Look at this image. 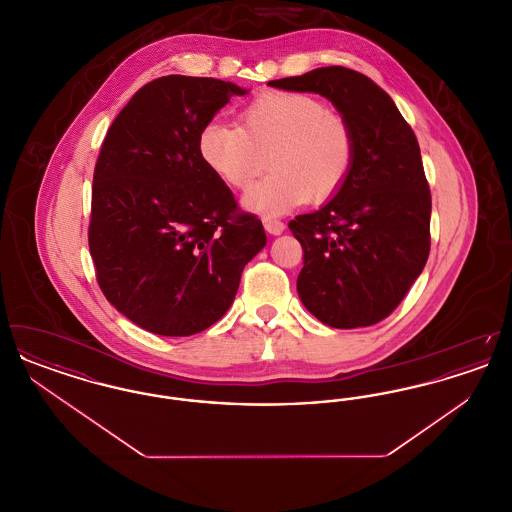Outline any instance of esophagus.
<instances>
[{
    "mask_svg": "<svg viewBox=\"0 0 512 512\" xmlns=\"http://www.w3.org/2000/svg\"><path fill=\"white\" fill-rule=\"evenodd\" d=\"M263 226H265L268 234H272V236H278V234H282L286 230V224L282 220L270 219V217L263 219Z\"/></svg>",
    "mask_w": 512,
    "mask_h": 512,
    "instance_id": "esophagus-1",
    "label": "esophagus"
}]
</instances>
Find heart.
Returning <instances> with one entry per match:
<instances>
[{"instance_id": "obj_1", "label": "heart", "mask_w": 512, "mask_h": 512, "mask_svg": "<svg viewBox=\"0 0 512 512\" xmlns=\"http://www.w3.org/2000/svg\"><path fill=\"white\" fill-rule=\"evenodd\" d=\"M209 169L245 192L253 211L276 215L305 203H322L338 194L355 161V134L349 121L309 94L265 92L238 115V126L209 122L197 138Z\"/></svg>"}]
</instances>
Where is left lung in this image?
Listing matches in <instances>:
<instances>
[{"label": "left lung", "instance_id": "1", "mask_svg": "<svg viewBox=\"0 0 512 512\" xmlns=\"http://www.w3.org/2000/svg\"><path fill=\"white\" fill-rule=\"evenodd\" d=\"M268 86L330 99L355 134L351 172L322 209L290 222L303 247L297 293L332 328L372 326L420 276L430 253L432 195L413 128L365 74L320 67Z\"/></svg>", "mask_w": 512, "mask_h": 512}]
</instances>
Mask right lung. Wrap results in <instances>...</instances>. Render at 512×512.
<instances>
[{
	"instance_id": "1",
	"label": "right lung",
	"mask_w": 512,
	"mask_h": 512,
	"mask_svg": "<svg viewBox=\"0 0 512 512\" xmlns=\"http://www.w3.org/2000/svg\"><path fill=\"white\" fill-rule=\"evenodd\" d=\"M244 94L217 78H155L101 144L90 255L107 301L147 332L178 338L207 330L267 244L261 220L238 207L197 146L201 128Z\"/></svg>"
}]
</instances>
